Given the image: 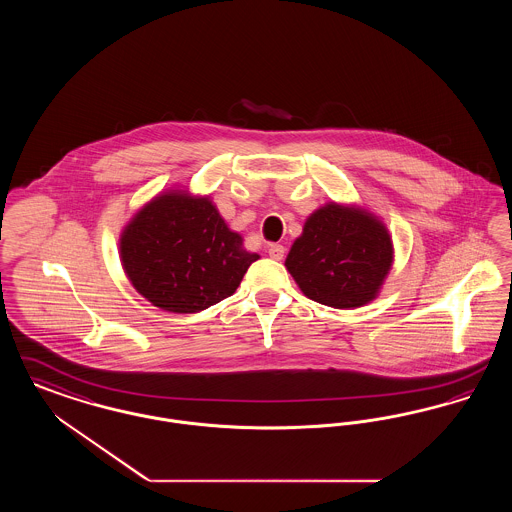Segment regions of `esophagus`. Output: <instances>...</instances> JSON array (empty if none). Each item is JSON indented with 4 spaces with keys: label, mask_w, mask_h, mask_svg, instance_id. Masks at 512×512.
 Wrapping results in <instances>:
<instances>
[{
    "label": "esophagus",
    "mask_w": 512,
    "mask_h": 512,
    "mask_svg": "<svg viewBox=\"0 0 512 512\" xmlns=\"http://www.w3.org/2000/svg\"><path fill=\"white\" fill-rule=\"evenodd\" d=\"M284 253H286V247H284V245H268V255H270V259H274V261H282V259H284Z\"/></svg>",
    "instance_id": "esophagus-1"
}]
</instances>
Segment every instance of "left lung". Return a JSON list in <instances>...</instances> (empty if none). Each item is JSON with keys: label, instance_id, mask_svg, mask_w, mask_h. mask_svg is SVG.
I'll return each mask as SVG.
<instances>
[{"label": "left lung", "instance_id": "1", "mask_svg": "<svg viewBox=\"0 0 512 512\" xmlns=\"http://www.w3.org/2000/svg\"><path fill=\"white\" fill-rule=\"evenodd\" d=\"M391 261L393 245L380 220L363 209L330 203L307 219L286 268L309 299L351 309L376 297Z\"/></svg>", "mask_w": 512, "mask_h": 512}]
</instances>
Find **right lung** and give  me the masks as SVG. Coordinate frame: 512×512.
Wrapping results in <instances>:
<instances>
[{"mask_svg": "<svg viewBox=\"0 0 512 512\" xmlns=\"http://www.w3.org/2000/svg\"><path fill=\"white\" fill-rule=\"evenodd\" d=\"M121 259L132 286L155 307L199 313L236 292L259 255L245 251L207 197L169 192L124 228Z\"/></svg>", "mask_w": 512, "mask_h": 512, "instance_id": "obj_1", "label": "right lung"}]
</instances>
